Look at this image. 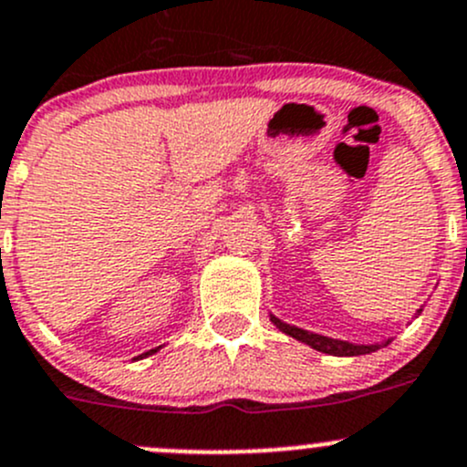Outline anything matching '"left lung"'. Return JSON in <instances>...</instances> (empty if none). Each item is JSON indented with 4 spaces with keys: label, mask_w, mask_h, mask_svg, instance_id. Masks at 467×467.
<instances>
[{
    "label": "left lung",
    "mask_w": 467,
    "mask_h": 467,
    "mask_svg": "<svg viewBox=\"0 0 467 467\" xmlns=\"http://www.w3.org/2000/svg\"><path fill=\"white\" fill-rule=\"evenodd\" d=\"M422 309H418V314H420ZM271 321L277 325V327L282 329L285 334H289V337L298 338V341L307 343V346H312L314 350L318 352H325V355H334V357H357V355H368V352H375L379 350L381 346H386V343H373V346H355V343L350 341H338V338H329V337H321V334H314V332H307V329H300L296 327V325H286L282 321H277L275 317H271Z\"/></svg>",
    "instance_id": "8db88e82"
}]
</instances>
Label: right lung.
<instances>
[{
  "instance_id": "1",
  "label": "right lung",
  "mask_w": 467,
  "mask_h": 467,
  "mask_svg": "<svg viewBox=\"0 0 467 467\" xmlns=\"http://www.w3.org/2000/svg\"><path fill=\"white\" fill-rule=\"evenodd\" d=\"M153 352H158V348H155V350H149V352H144V355H140V357H146V355H153Z\"/></svg>"
}]
</instances>
